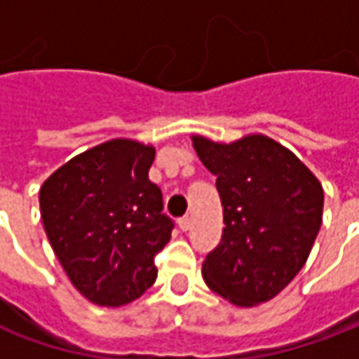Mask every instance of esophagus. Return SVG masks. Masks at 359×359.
I'll return each instance as SVG.
<instances>
[{"mask_svg": "<svg viewBox=\"0 0 359 359\" xmlns=\"http://www.w3.org/2000/svg\"><path fill=\"white\" fill-rule=\"evenodd\" d=\"M177 224H180V228L184 229V231H187V229L191 228V217H189V215H184Z\"/></svg>", "mask_w": 359, "mask_h": 359, "instance_id": "esophagus-1", "label": "esophagus"}]
</instances>
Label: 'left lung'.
Masks as SVG:
<instances>
[{
	"label": "left lung",
	"instance_id": "8db88e82",
	"mask_svg": "<svg viewBox=\"0 0 359 359\" xmlns=\"http://www.w3.org/2000/svg\"><path fill=\"white\" fill-rule=\"evenodd\" d=\"M201 163L215 175L224 233L201 273L208 287L240 308L276 297L304 268L322 226L318 177L268 135L231 144L191 135Z\"/></svg>",
	"mask_w": 359,
	"mask_h": 359
}]
</instances>
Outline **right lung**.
Listing matches in <instances>:
<instances>
[{
  "label": "right lung",
  "instance_id": "right-lung-1",
  "mask_svg": "<svg viewBox=\"0 0 359 359\" xmlns=\"http://www.w3.org/2000/svg\"><path fill=\"white\" fill-rule=\"evenodd\" d=\"M156 147L109 140L72 158L39 189L48 240L69 282L118 308L156 282L154 257L172 238L161 189L149 182Z\"/></svg>",
  "mask_w": 359,
  "mask_h": 359
}]
</instances>
